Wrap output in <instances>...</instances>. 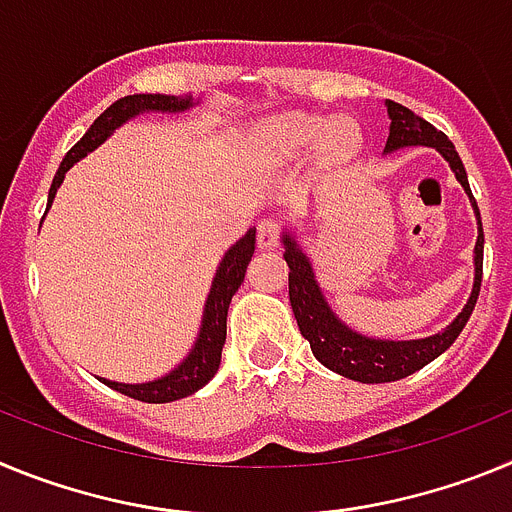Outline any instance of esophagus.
I'll list each match as a JSON object with an SVG mask.
<instances>
[{
  "instance_id": "obj_1",
  "label": "esophagus",
  "mask_w": 512,
  "mask_h": 512,
  "mask_svg": "<svg viewBox=\"0 0 512 512\" xmlns=\"http://www.w3.org/2000/svg\"><path fill=\"white\" fill-rule=\"evenodd\" d=\"M279 235H282V228H279L274 220H264V223L259 225V233H256V243H259V248H264V251H271V248L279 246Z\"/></svg>"
}]
</instances>
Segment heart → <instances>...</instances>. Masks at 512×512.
I'll list each match as a JSON object with an SVG mask.
<instances>
[{"instance_id":"obj_1","label":"heart","mask_w":512,"mask_h":512,"mask_svg":"<svg viewBox=\"0 0 512 512\" xmlns=\"http://www.w3.org/2000/svg\"><path fill=\"white\" fill-rule=\"evenodd\" d=\"M274 143L284 156H302L320 146V161L325 166H341L356 156L361 133L351 120L325 122L318 115H287L274 122Z\"/></svg>"}]
</instances>
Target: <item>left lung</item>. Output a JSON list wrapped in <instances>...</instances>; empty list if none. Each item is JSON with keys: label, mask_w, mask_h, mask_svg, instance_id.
Listing matches in <instances>:
<instances>
[{"label": "left lung", "mask_w": 512, "mask_h": 512, "mask_svg": "<svg viewBox=\"0 0 512 512\" xmlns=\"http://www.w3.org/2000/svg\"><path fill=\"white\" fill-rule=\"evenodd\" d=\"M387 115H390V138L384 153H392L397 148L408 146H428L436 148L446 161H449L451 171L456 174L459 184L472 200L474 215H477L479 235L477 246H474V287L469 295L467 305L454 318V323L446 325L441 333L428 338H418V341H384V338H369L361 336L356 330L348 328L336 312L330 310L328 300H325L323 289H320L315 271H312L307 253L302 251L300 243L295 241L292 230H284V261L289 266V302H292V312H295L300 333L310 341L312 354L323 366H328L330 372L341 374L346 379L364 384H382V382H397L402 377H410L425 364H431L436 356H441L451 343L459 338V333L467 325L469 315H472L474 305H477L479 287H482V259H485V233H482V217H479V207L469 189L467 171L461 164L459 153H456L454 143H451L441 130H436L431 122H425L423 117L415 115L413 110L402 107V104L387 99Z\"/></svg>", "instance_id": "obj_1"}]
</instances>
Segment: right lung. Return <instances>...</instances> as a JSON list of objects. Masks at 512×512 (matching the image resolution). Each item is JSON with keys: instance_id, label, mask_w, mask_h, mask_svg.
Segmentation results:
<instances>
[{"instance_id": "right-lung-1", "label": "right lung", "mask_w": 512, "mask_h": 512, "mask_svg": "<svg viewBox=\"0 0 512 512\" xmlns=\"http://www.w3.org/2000/svg\"><path fill=\"white\" fill-rule=\"evenodd\" d=\"M192 104V97H171V94H128V97H122L117 99L115 104H110V107L92 122V128L84 133V138H81L61 161L56 176H53L51 192H48V207L53 205L56 189L61 187L66 171H69L79 158H84L87 153H92L94 148L102 146L104 140L110 138L122 122L133 120L135 115H143V112H184L189 110ZM253 248H256V228H248V233L243 235L241 241H235L233 246L228 248V253H225L220 266H217L215 279H212L210 295H207L205 302V312H202L200 336L194 341L187 359L176 366L174 372L143 384L110 382V379L102 377H99V382L140 402H174L202 390V387L215 377L217 366H220V356H223L225 346V330H228V307L233 295L238 292V287L243 284V277H246Z\"/></svg>"}]
</instances>
